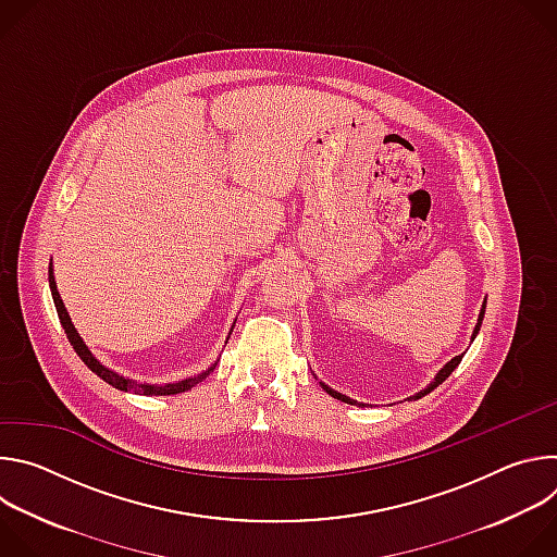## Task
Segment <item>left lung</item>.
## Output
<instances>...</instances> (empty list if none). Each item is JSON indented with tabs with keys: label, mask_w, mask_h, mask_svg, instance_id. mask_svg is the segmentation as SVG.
<instances>
[{
	"label": "left lung",
	"mask_w": 557,
	"mask_h": 557,
	"mask_svg": "<svg viewBox=\"0 0 557 557\" xmlns=\"http://www.w3.org/2000/svg\"><path fill=\"white\" fill-rule=\"evenodd\" d=\"M483 317H485V304H483V308H481V314H479V324H475V329H473V335H471V342H473V337L479 335V331H481V324H483ZM460 359H462V355H458V357H454L451 361H447L441 370H438V374L434 376V381L425 387V389H421L419 394H414V396H410V399H421L423 394H428V392H432L436 385H441L451 372H454V368L460 363ZM322 387L331 394V396H335V399H339V401H344V404H350V406H361V404H357V401H352L350 396H346V394H342V392H337V389H333V387H329L326 383H322Z\"/></svg>",
	"instance_id": "left-lung-1"
}]
</instances>
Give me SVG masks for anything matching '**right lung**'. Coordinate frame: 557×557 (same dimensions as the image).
Wrapping results in <instances>:
<instances>
[{"instance_id": "add662e5", "label": "right lung", "mask_w": 557, "mask_h": 557, "mask_svg": "<svg viewBox=\"0 0 557 557\" xmlns=\"http://www.w3.org/2000/svg\"><path fill=\"white\" fill-rule=\"evenodd\" d=\"M48 282H50V293H52L54 306H57L59 322H61V326H63V331H65V335H67L70 346L74 348V352H76L78 357H82V361H84L97 376H101V379H103L106 383H110L112 387L123 389V392L145 394V396H149V394H153V396H156V394L168 396V394H181V392L191 389L196 383H200L202 379H207V376L213 372V368H215L218 361H215L211 368H207L205 372L196 374V376H189V379H183V381H176V383L156 385V383H138V381H134V379H127V376H123V374H119V372L106 368V366L90 352V348L86 346V342L82 339V335L76 333L74 324L70 322V314H67V310H65V306H63V299H61V295H59V290H57V282H54V275H52V262H50V267H48Z\"/></svg>"}]
</instances>
